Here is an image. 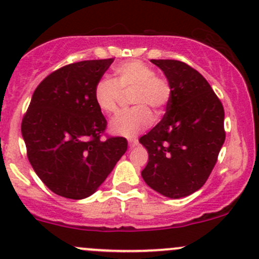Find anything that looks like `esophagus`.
Listing matches in <instances>:
<instances>
[{
	"mask_svg": "<svg viewBox=\"0 0 259 259\" xmlns=\"http://www.w3.org/2000/svg\"><path fill=\"white\" fill-rule=\"evenodd\" d=\"M138 139H130L129 140V146L130 148H134V146H137L138 145Z\"/></svg>",
	"mask_w": 259,
	"mask_h": 259,
	"instance_id": "34e87169",
	"label": "esophagus"
}]
</instances>
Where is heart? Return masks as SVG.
Returning <instances> with one entry per match:
<instances>
[{
  "mask_svg": "<svg viewBox=\"0 0 259 259\" xmlns=\"http://www.w3.org/2000/svg\"><path fill=\"white\" fill-rule=\"evenodd\" d=\"M115 79L101 77L94 86L93 96L96 106L105 114L119 111L121 90L133 89L130 103L134 108L120 113L111 121L110 129L115 134L133 137L150 126L154 116L149 109L161 113L171 98L169 81L155 75L151 66L140 60H129L116 65Z\"/></svg>",
  "mask_w": 259,
  "mask_h": 259,
  "instance_id": "obj_1",
  "label": "heart"
}]
</instances>
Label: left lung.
Masks as SVG:
<instances>
[{"mask_svg": "<svg viewBox=\"0 0 259 259\" xmlns=\"http://www.w3.org/2000/svg\"><path fill=\"white\" fill-rule=\"evenodd\" d=\"M171 88L161 121L139 139L149 153L143 179L155 192L178 199L209 178L226 140L224 109L202 74L178 60H151Z\"/></svg>", "mask_w": 259, "mask_h": 259, "instance_id": "left-lung-1", "label": "left lung"}]
</instances>
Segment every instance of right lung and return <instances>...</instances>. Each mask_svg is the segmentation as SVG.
Segmentation results:
<instances>
[{
    "label": "right lung",
    "instance_id": "1",
    "mask_svg": "<svg viewBox=\"0 0 259 259\" xmlns=\"http://www.w3.org/2000/svg\"><path fill=\"white\" fill-rule=\"evenodd\" d=\"M114 59L60 67L40 82L21 132L28 161L44 184L69 199L89 197L124 155L127 142L106 137V119L94 101L96 81Z\"/></svg>",
    "mask_w": 259,
    "mask_h": 259
}]
</instances>
